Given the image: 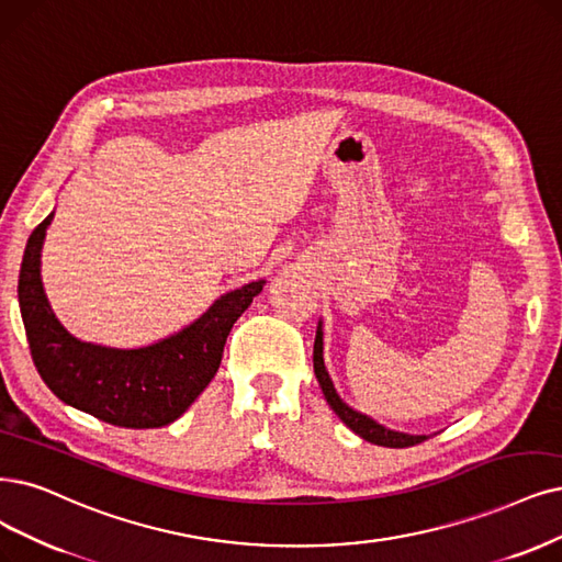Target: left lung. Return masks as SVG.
Here are the masks:
<instances>
[{"label": "left lung", "mask_w": 562, "mask_h": 562, "mask_svg": "<svg viewBox=\"0 0 562 562\" xmlns=\"http://www.w3.org/2000/svg\"><path fill=\"white\" fill-rule=\"evenodd\" d=\"M313 361H315V375L317 382L324 391V398L330 405L338 417L342 419V424L347 428L355 430L359 438H363L366 442L372 445H380V447H391V449H403V447H414L424 440H428L426 435H409V432H398V430H391L382 424H378L375 419L366 417V414L351 409L347 403H342V398L336 393L334 382H330L326 366H324V330H322V322L317 326V336H315V351H313Z\"/></svg>", "instance_id": "8db88e82"}]
</instances>
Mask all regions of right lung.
<instances>
[{
	"mask_svg": "<svg viewBox=\"0 0 562 562\" xmlns=\"http://www.w3.org/2000/svg\"><path fill=\"white\" fill-rule=\"evenodd\" d=\"M50 220L53 213L32 232L18 280L20 315L41 380L61 403L106 424L169 426L215 378L228 330L261 292L263 280L220 296L196 322L150 347L80 342L55 317L41 282V247Z\"/></svg>",
	"mask_w": 562,
	"mask_h": 562,
	"instance_id": "right-lung-1",
	"label": "right lung"
}]
</instances>
